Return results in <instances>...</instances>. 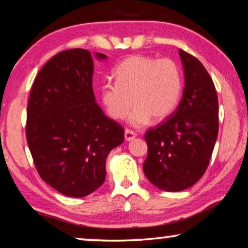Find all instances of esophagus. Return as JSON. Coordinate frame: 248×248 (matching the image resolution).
I'll return each mask as SVG.
<instances>
[{
    "label": "esophagus",
    "instance_id": "1",
    "mask_svg": "<svg viewBox=\"0 0 248 248\" xmlns=\"http://www.w3.org/2000/svg\"><path fill=\"white\" fill-rule=\"evenodd\" d=\"M124 137H125V140L126 141H131V140H133L134 138L137 137V133L134 131H132V130H125V133H124Z\"/></svg>",
    "mask_w": 248,
    "mask_h": 248
}]
</instances>
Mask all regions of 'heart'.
<instances>
[{
  "label": "heart",
  "instance_id": "heart-1",
  "mask_svg": "<svg viewBox=\"0 0 248 248\" xmlns=\"http://www.w3.org/2000/svg\"><path fill=\"white\" fill-rule=\"evenodd\" d=\"M115 83L101 86L106 110L114 120H124L136 105L130 123L140 127L165 120L175 110L182 93V73L170 58L131 56L114 70Z\"/></svg>",
  "mask_w": 248,
  "mask_h": 248
}]
</instances>
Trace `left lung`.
I'll list each match as a JSON object with an SVG mask.
<instances>
[{
  "label": "left lung",
  "instance_id": "obj_1",
  "mask_svg": "<svg viewBox=\"0 0 248 248\" xmlns=\"http://www.w3.org/2000/svg\"><path fill=\"white\" fill-rule=\"evenodd\" d=\"M186 86L179 107L144 133L147 179L165 191L194 186L206 171L218 133V101L210 74L197 58L180 50Z\"/></svg>",
  "mask_w": 248,
  "mask_h": 248
}]
</instances>
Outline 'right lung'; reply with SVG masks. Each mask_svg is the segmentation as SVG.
Wrapping results in <instances>:
<instances>
[{"instance_id":"1","label":"right lung","mask_w":248,"mask_h":248,"mask_svg":"<svg viewBox=\"0 0 248 248\" xmlns=\"http://www.w3.org/2000/svg\"><path fill=\"white\" fill-rule=\"evenodd\" d=\"M92 75L90 51L57 53L38 72L27 104L26 138L34 165L43 181L68 197L100 187L108 154L124 141V127L95 102Z\"/></svg>"}]
</instances>
